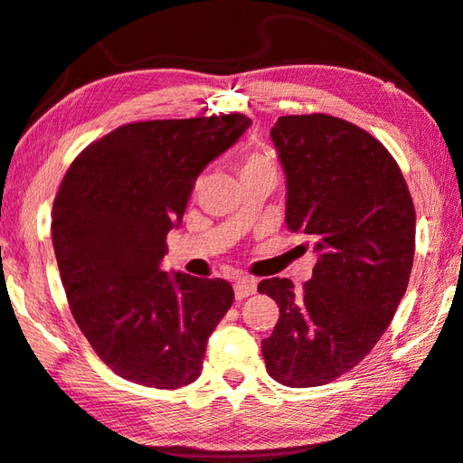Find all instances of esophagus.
<instances>
[{
	"mask_svg": "<svg viewBox=\"0 0 463 463\" xmlns=\"http://www.w3.org/2000/svg\"><path fill=\"white\" fill-rule=\"evenodd\" d=\"M257 289V281L250 279V277H241V279L234 281V298L237 299H245L249 296H253Z\"/></svg>",
	"mask_w": 463,
	"mask_h": 463,
	"instance_id": "esophagus-1",
	"label": "esophagus"
}]
</instances>
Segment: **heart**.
<instances>
[{"mask_svg": "<svg viewBox=\"0 0 463 463\" xmlns=\"http://www.w3.org/2000/svg\"><path fill=\"white\" fill-rule=\"evenodd\" d=\"M253 172H277L275 162L263 151H249L241 159V175Z\"/></svg>", "mask_w": 463, "mask_h": 463, "instance_id": "obj_1", "label": "heart"}]
</instances>
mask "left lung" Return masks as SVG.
I'll return each instance as SVG.
<instances>
[{
	"label": "left lung",
	"instance_id": "1",
	"mask_svg": "<svg viewBox=\"0 0 463 463\" xmlns=\"http://www.w3.org/2000/svg\"><path fill=\"white\" fill-rule=\"evenodd\" d=\"M288 178L291 232L316 241L312 279H263L279 319L260 342L267 373L293 389L354 368L386 332L415 255V206L399 164L371 133L338 117L285 115L271 129Z\"/></svg>",
	"mask_w": 463,
	"mask_h": 463
}]
</instances>
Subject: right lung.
Here are the masks:
<instances>
[{"instance_id": "add662e5", "label": "right lung", "mask_w": 463, "mask_h": 463, "mask_svg": "<svg viewBox=\"0 0 463 463\" xmlns=\"http://www.w3.org/2000/svg\"><path fill=\"white\" fill-rule=\"evenodd\" d=\"M249 125L242 113L128 123L64 174L52 245L66 299L97 356L131 383H194L208 335L232 306L229 281L170 275L159 263L198 174Z\"/></svg>"}]
</instances>
